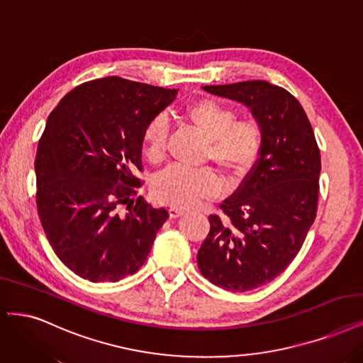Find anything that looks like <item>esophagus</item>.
<instances>
[{
  "instance_id": "esophagus-1",
  "label": "esophagus",
  "mask_w": 363,
  "mask_h": 363,
  "mask_svg": "<svg viewBox=\"0 0 363 363\" xmlns=\"http://www.w3.org/2000/svg\"><path fill=\"white\" fill-rule=\"evenodd\" d=\"M168 211H169V216H171V218H180V216L184 215V210L177 208V207H169Z\"/></svg>"
}]
</instances>
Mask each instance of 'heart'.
<instances>
[{"label":"heart","instance_id":"1","mask_svg":"<svg viewBox=\"0 0 363 363\" xmlns=\"http://www.w3.org/2000/svg\"><path fill=\"white\" fill-rule=\"evenodd\" d=\"M184 117L207 140L204 160H213L230 182L240 180L251 172L262 145V130L255 120H235L234 109L213 99H199L187 105ZM167 138L168 124L164 117H156L147 124L143 152L152 164L165 157ZM220 191V179L210 168L171 167L159 174L152 187L157 203L177 208L194 207L218 196Z\"/></svg>","mask_w":363,"mask_h":363}]
</instances>
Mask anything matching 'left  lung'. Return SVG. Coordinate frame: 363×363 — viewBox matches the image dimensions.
<instances>
[{
  "label": "left lung",
  "mask_w": 363,
  "mask_h": 363,
  "mask_svg": "<svg viewBox=\"0 0 363 363\" xmlns=\"http://www.w3.org/2000/svg\"><path fill=\"white\" fill-rule=\"evenodd\" d=\"M203 90L247 106L262 130L257 164L220 204L223 216H208L196 255L204 278L243 293L273 281L301 251L317 216L320 148L302 105L282 86L245 81Z\"/></svg>",
  "instance_id": "8db88e82"
}]
</instances>
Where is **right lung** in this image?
<instances>
[{
	"label": "right lung",
	"mask_w": 363,
	"mask_h": 363,
	"mask_svg": "<svg viewBox=\"0 0 363 363\" xmlns=\"http://www.w3.org/2000/svg\"><path fill=\"white\" fill-rule=\"evenodd\" d=\"M176 96L108 77L78 85L49 114L34 162L37 211L49 245L78 277L117 282L145 262L169 215L133 198L135 172L147 124Z\"/></svg>",
	"instance_id": "obj_1"
}]
</instances>
